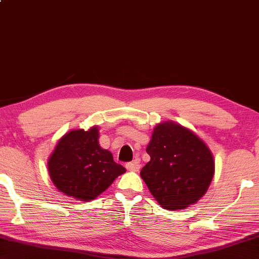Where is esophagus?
Instances as JSON below:
<instances>
[{
  "label": "esophagus",
  "instance_id": "34e87169",
  "mask_svg": "<svg viewBox=\"0 0 259 259\" xmlns=\"http://www.w3.org/2000/svg\"><path fill=\"white\" fill-rule=\"evenodd\" d=\"M126 169L130 171H139V169H140V164H139V162L137 161L128 162L126 163Z\"/></svg>",
  "mask_w": 259,
  "mask_h": 259
}]
</instances>
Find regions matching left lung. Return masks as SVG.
<instances>
[{
  "mask_svg": "<svg viewBox=\"0 0 259 259\" xmlns=\"http://www.w3.org/2000/svg\"><path fill=\"white\" fill-rule=\"evenodd\" d=\"M146 150L150 161L140 176L163 208H186L206 193L214 176V157L192 131L174 121L161 122Z\"/></svg>",
  "mask_w": 259,
  "mask_h": 259,
  "instance_id": "8db88e82",
  "label": "left lung"
}]
</instances>
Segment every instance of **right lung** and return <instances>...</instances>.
I'll list each match as a JSON object with an SVG mask.
<instances>
[{"mask_svg":"<svg viewBox=\"0 0 259 259\" xmlns=\"http://www.w3.org/2000/svg\"><path fill=\"white\" fill-rule=\"evenodd\" d=\"M98 127L74 130L63 135L47 162L51 181L60 192L90 201L126 171L98 142Z\"/></svg>","mask_w":259,"mask_h":259,"instance_id":"obj_1","label":"right lung"}]
</instances>
